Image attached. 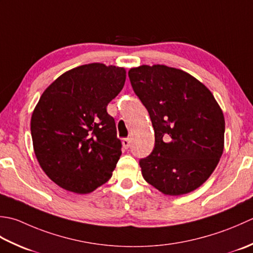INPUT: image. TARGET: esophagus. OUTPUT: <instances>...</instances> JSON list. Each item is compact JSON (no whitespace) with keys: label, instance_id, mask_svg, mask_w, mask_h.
Instances as JSON below:
<instances>
[{"label":"esophagus","instance_id":"esophagus-1","mask_svg":"<svg viewBox=\"0 0 253 253\" xmlns=\"http://www.w3.org/2000/svg\"><path fill=\"white\" fill-rule=\"evenodd\" d=\"M122 145H123V147H125V148L130 147V145H131V140H130V138H123Z\"/></svg>","mask_w":253,"mask_h":253}]
</instances>
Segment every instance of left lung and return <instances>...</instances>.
<instances>
[{
  "label": "left lung",
  "instance_id": "1",
  "mask_svg": "<svg viewBox=\"0 0 253 253\" xmlns=\"http://www.w3.org/2000/svg\"><path fill=\"white\" fill-rule=\"evenodd\" d=\"M128 77L155 132V147L140 161L143 178L167 195L194 191L223 155L225 118L218 102L199 80L167 65H140Z\"/></svg>",
  "mask_w": 253,
  "mask_h": 253
}]
</instances>
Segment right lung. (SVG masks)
<instances>
[{
    "mask_svg": "<svg viewBox=\"0 0 253 253\" xmlns=\"http://www.w3.org/2000/svg\"><path fill=\"white\" fill-rule=\"evenodd\" d=\"M126 77L120 66L84 64L60 75L41 95L30 120L34 152L60 188L87 194L111 178L121 142L107 106Z\"/></svg>",
    "mask_w": 253,
    "mask_h": 253,
    "instance_id": "obj_1",
    "label": "right lung"
}]
</instances>
